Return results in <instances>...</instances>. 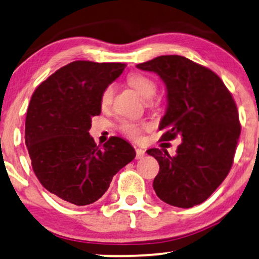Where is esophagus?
I'll return each mask as SVG.
<instances>
[{"instance_id": "1", "label": "esophagus", "mask_w": 259, "mask_h": 259, "mask_svg": "<svg viewBox=\"0 0 259 259\" xmlns=\"http://www.w3.org/2000/svg\"><path fill=\"white\" fill-rule=\"evenodd\" d=\"M145 156V150L143 149H136V159H142V158H144Z\"/></svg>"}]
</instances>
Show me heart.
<instances>
[{"mask_svg": "<svg viewBox=\"0 0 259 259\" xmlns=\"http://www.w3.org/2000/svg\"><path fill=\"white\" fill-rule=\"evenodd\" d=\"M126 83L145 100L151 99L152 96L156 94L157 83L154 82L151 78H149L148 75L142 74V73H131V74L128 75V78H126ZM113 86H110V84L103 90L101 94L102 107H108L110 105L111 100H113ZM150 101H151V100H150ZM118 128L125 136H128L131 140L137 141L141 140L142 133L148 128V125L144 124V123H135L124 119V121L119 123Z\"/></svg>", "mask_w": 259, "mask_h": 259, "instance_id": "b5f03b06", "label": "heart"}]
</instances>
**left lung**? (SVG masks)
Masks as SVG:
<instances>
[{"label":"left lung","instance_id":"1","mask_svg":"<svg viewBox=\"0 0 259 259\" xmlns=\"http://www.w3.org/2000/svg\"><path fill=\"white\" fill-rule=\"evenodd\" d=\"M137 67L157 73L166 86L161 140L183 138L175 156L164 148L146 151L159 163L153 190L175 207L202 203L234 161L241 124L231 93L216 73L181 56H160Z\"/></svg>","mask_w":259,"mask_h":259}]
</instances>
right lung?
<instances>
[{
  "label": "right lung",
  "mask_w": 259,
  "mask_h": 259,
  "mask_svg": "<svg viewBox=\"0 0 259 259\" xmlns=\"http://www.w3.org/2000/svg\"><path fill=\"white\" fill-rule=\"evenodd\" d=\"M126 65L76 60L36 88L25 118V144L40 184L64 201L86 206L105 194L113 177L136 157L119 137L100 148L90 135L101 94Z\"/></svg>",
  "instance_id": "add662e5"
}]
</instances>
